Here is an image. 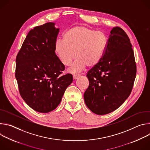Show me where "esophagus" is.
<instances>
[{
	"instance_id": "obj_1",
	"label": "esophagus",
	"mask_w": 150,
	"mask_h": 150,
	"mask_svg": "<svg viewBox=\"0 0 150 150\" xmlns=\"http://www.w3.org/2000/svg\"><path fill=\"white\" fill-rule=\"evenodd\" d=\"M80 76V75H77V74H76V75H74V76H73V78H74V80H76V79H77L78 78H79V77Z\"/></svg>"
}]
</instances>
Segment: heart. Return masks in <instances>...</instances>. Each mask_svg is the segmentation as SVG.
Here are the masks:
<instances>
[{
    "label": "heart",
    "instance_id": "1",
    "mask_svg": "<svg viewBox=\"0 0 150 150\" xmlns=\"http://www.w3.org/2000/svg\"><path fill=\"white\" fill-rule=\"evenodd\" d=\"M107 45V37L101 31L84 26L76 25L67 30L62 40L54 45V52L60 62L68 67L77 58L69 71L77 73L87 66L93 67L101 60Z\"/></svg>",
    "mask_w": 150,
    "mask_h": 150
}]
</instances>
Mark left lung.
<instances>
[{"label": "left lung", "instance_id": "left-lung-1", "mask_svg": "<svg viewBox=\"0 0 150 150\" xmlns=\"http://www.w3.org/2000/svg\"><path fill=\"white\" fill-rule=\"evenodd\" d=\"M130 40L120 27H114L100 62L87 73L89 86L83 98L88 108L104 115L116 110L129 96L137 74Z\"/></svg>", "mask_w": 150, "mask_h": 150}]
</instances>
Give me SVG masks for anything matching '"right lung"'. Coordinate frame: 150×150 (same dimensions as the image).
I'll return each mask as SVG.
<instances>
[{
    "mask_svg": "<svg viewBox=\"0 0 150 150\" xmlns=\"http://www.w3.org/2000/svg\"><path fill=\"white\" fill-rule=\"evenodd\" d=\"M53 23L34 27L16 58L15 77L21 96L33 110L48 113L60 104L73 76L61 75L65 66L54 52L59 31Z\"/></svg>",
    "mask_w": 150,
    "mask_h": 150,
    "instance_id": "right-lung-1",
    "label": "right lung"
}]
</instances>
